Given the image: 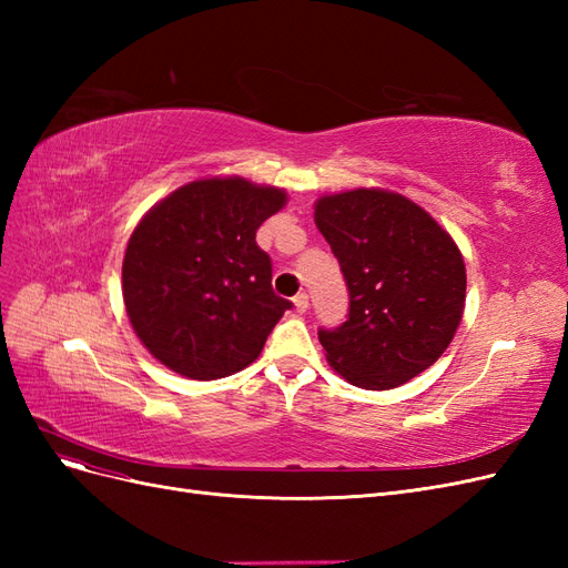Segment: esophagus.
Returning a JSON list of instances; mask_svg holds the SVG:
<instances>
[{"instance_id":"obj_1","label":"esophagus","mask_w":568,"mask_h":568,"mask_svg":"<svg viewBox=\"0 0 568 568\" xmlns=\"http://www.w3.org/2000/svg\"><path fill=\"white\" fill-rule=\"evenodd\" d=\"M294 305H296V311H298V313H305L307 307H311V298H307L305 291H301V294H296V296H294Z\"/></svg>"}]
</instances>
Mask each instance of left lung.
I'll list each match as a JSON object with an SVG mask.
<instances>
[{
    "label": "left lung",
    "instance_id": "8db88e82",
    "mask_svg": "<svg viewBox=\"0 0 568 568\" xmlns=\"http://www.w3.org/2000/svg\"><path fill=\"white\" fill-rule=\"evenodd\" d=\"M315 222L348 286V320L320 329L329 365L367 390L432 367L457 332L467 272L450 234L417 203L382 189L324 196Z\"/></svg>",
    "mask_w": 568,
    "mask_h": 568
}]
</instances>
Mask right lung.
Segmentation results:
<instances>
[{"label":"right lung","mask_w":568,"mask_h":568,"mask_svg":"<svg viewBox=\"0 0 568 568\" xmlns=\"http://www.w3.org/2000/svg\"><path fill=\"white\" fill-rule=\"evenodd\" d=\"M286 201L242 178L180 186L144 215L123 261L128 317L149 353L189 379H222L261 355L291 301L274 294L255 232Z\"/></svg>","instance_id":"1"}]
</instances>
